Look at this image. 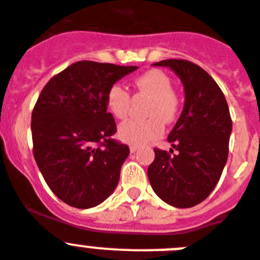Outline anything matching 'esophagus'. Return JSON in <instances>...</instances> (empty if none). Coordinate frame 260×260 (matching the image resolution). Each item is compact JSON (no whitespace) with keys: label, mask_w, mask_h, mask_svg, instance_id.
Segmentation results:
<instances>
[{"label":"esophagus","mask_w":260,"mask_h":260,"mask_svg":"<svg viewBox=\"0 0 260 260\" xmlns=\"http://www.w3.org/2000/svg\"><path fill=\"white\" fill-rule=\"evenodd\" d=\"M137 150H138V146H136V145H131V146H129V151L132 152V154H133V152L137 151Z\"/></svg>","instance_id":"34e87169"}]
</instances>
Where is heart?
I'll return each instance as SVG.
<instances>
[{
  "label": "heart",
  "mask_w": 260,
  "mask_h": 260,
  "mask_svg": "<svg viewBox=\"0 0 260 260\" xmlns=\"http://www.w3.org/2000/svg\"><path fill=\"white\" fill-rule=\"evenodd\" d=\"M137 94L149 96L145 119H131L119 127V137L127 144L144 145L160 137L164 132V123L176 120L179 110V99L172 89V81L159 69H151L138 75L133 82ZM108 110L116 119H125L131 111L132 97L119 83H114L106 92Z\"/></svg>",
  "instance_id": "obj_1"
}]
</instances>
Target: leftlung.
Instances as JSON below:
<instances>
[{
    "label": "left lung",
    "mask_w": 260,
    "mask_h": 260,
    "mask_svg": "<svg viewBox=\"0 0 260 260\" xmlns=\"http://www.w3.org/2000/svg\"><path fill=\"white\" fill-rule=\"evenodd\" d=\"M169 67L185 87V106L168 136L171 151L155 147L147 169L152 190L167 204L191 208L214 190L229 157L232 119L217 82L188 60L154 62Z\"/></svg>",
    "instance_id": "left-lung-1"
}]
</instances>
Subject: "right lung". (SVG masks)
I'll use <instances>...</instances> for the list:
<instances>
[{"mask_svg": "<svg viewBox=\"0 0 260 260\" xmlns=\"http://www.w3.org/2000/svg\"><path fill=\"white\" fill-rule=\"evenodd\" d=\"M137 67L77 61L47 82L31 111L36 163L55 195L93 208L115 190L129 147L116 141L106 92Z\"/></svg>", "mask_w": 260, "mask_h": 260, "instance_id": "obj_1", "label": "right lung"}]
</instances>
